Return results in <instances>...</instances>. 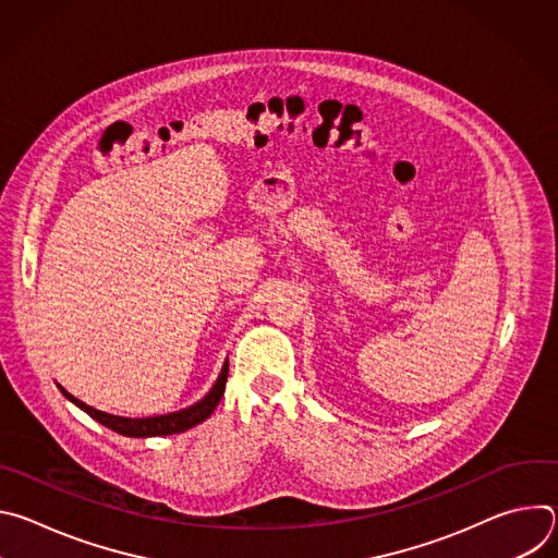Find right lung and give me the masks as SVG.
Listing matches in <instances>:
<instances>
[{"label":"right lung","instance_id":"1","mask_svg":"<svg viewBox=\"0 0 558 558\" xmlns=\"http://www.w3.org/2000/svg\"><path fill=\"white\" fill-rule=\"evenodd\" d=\"M227 373H229V360H225L214 386L209 388V392L201 400L187 409L168 413V415H154V417H119V415H110L104 411H97L88 404H84L82 400H76L74 395H70L61 384L59 390L65 395V400H70L74 407L82 409L84 413H88L93 420H97L99 424H104L106 428L125 435V437H166V435H177L183 430H190L194 426H198L201 422H205L214 409L218 407L220 397L225 392V384H227Z\"/></svg>","mask_w":558,"mask_h":558}]
</instances>
